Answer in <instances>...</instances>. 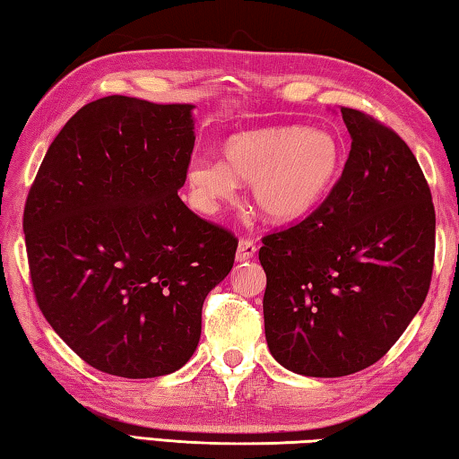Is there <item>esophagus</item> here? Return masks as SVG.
<instances>
[{
  "mask_svg": "<svg viewBox=\"0 0 459 459\" xmlns=\"http://www.w3.org/2000/svg\"><path fill=\"white\" fill-rule=\"evenodd\" d=\"M257 253V245L253 243L251 238H240L238 247H237V261H248L255 257Z\"/></svg>",
  "mask_w": 459,
  "mask_h": 459,
  "instance_id": "obj_1",
  "label": "esophagus"
}]
</instances>
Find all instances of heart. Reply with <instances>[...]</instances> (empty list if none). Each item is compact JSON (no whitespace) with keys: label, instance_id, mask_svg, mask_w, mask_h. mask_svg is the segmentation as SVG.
<instances>
[{"label":"heart","instance_id":"1","mask_svg":"<svg viewBox=\"0 0 459 459\" xmlns=\"http://www.w3.org/2000/svg\"><path fill=\"white\" fill-rule=\"evenodd\" d=\"M342 166V145L322 129L298 126L263 127L229 137L222 164L194 160L188 186L194 204L214 214L237 194V182L251 186V198L271 221L304 219L325 198Z\"/></svg>","mask_w":459,"mask_h":459}]
</instances>
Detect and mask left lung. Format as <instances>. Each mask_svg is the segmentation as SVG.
<instances>
[{"instance_id": "1", "label": "left lung", "mask_w": 459, "mask_h": 459, "mask_svg": "<svg viewBox=\"0 0 459 459\" xmlns=\"http://www.w3.org/2000/svg\"><path fill=\"white\" fill-rule=\"evenodd\" d=\"M352 145L304 221L263 237V317L273 359L306 377L354 375L383 359L429 291L431 190L385 123L340 107Z\"/></svg>"}]
</instances>
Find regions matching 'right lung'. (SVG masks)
I'll return each instance as SVG.
<instances>
[{
  "label": "right lung",
  "mask_w": 459,
  "mask_h": 459,
  "mask_svg": "<svg viewBox=\"0 0 459 459\" xmlns=\"http://www.w3.org/2000/svg\"><path fill=\"white\" fill-rule=\"evenodd\" d=\"M192 105L105 97L46 152L24 208L36 304L92 368L164 377L190 360L202 304L238 238L178 196L194 150Z\"/></svg>",
  "instance_id": "add662e5"
}]
</instances>
